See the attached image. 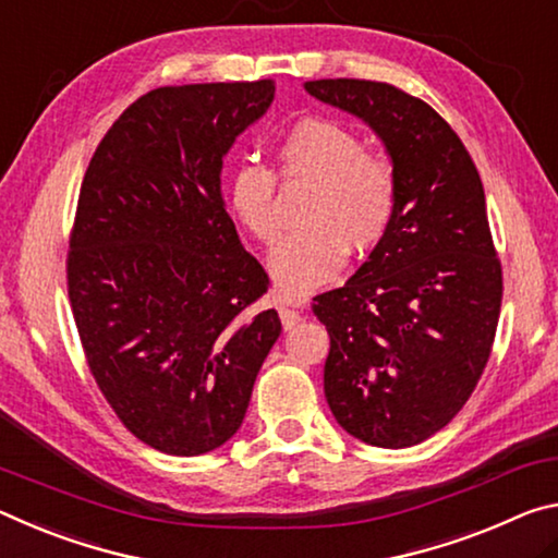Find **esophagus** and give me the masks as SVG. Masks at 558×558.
<instances>
[{
  "mask_svg": "<svg viewBox=\"0 0 558 558\" xmlns=\"http://www.w3.org/2000/svg\"><path fill=\"white\" fill-rule=\"evenodd\" d=\"M279 316H281V324H284L287 331H291L299 322H301V314L296 308H289V306H279Z\"/></svg>",
  "mask_w": 558,
  "mask_h": 558,
  "instance_id": "obj_1",
  "label": "esophagus"
}]
</instances>
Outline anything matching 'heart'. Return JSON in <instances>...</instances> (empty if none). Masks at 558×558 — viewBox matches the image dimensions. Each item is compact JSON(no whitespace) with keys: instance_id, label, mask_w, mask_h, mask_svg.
Masks as SVG:
<instances>
[{"instance_id":"heart-1","label":"heart","mask_w":558,"mask_h":558,"mask_svg":"<svg viewBox=\"0 0 558 558\" xmlns=\"http://www.w3.org/2000/svg\"><path fill=\"white\" fill-rule=\"evenodd\" d=\"M279 175L312 182L299 225L269 257L279 294L301 299L339 277L345 252L368 254L386 240L398 209V178L383 155L365 150L349 125L328 118H306L277 148ZM227 207L259 244L279 236L277 178L246 162L227 182Z\"/></svg>"}]
</instances>
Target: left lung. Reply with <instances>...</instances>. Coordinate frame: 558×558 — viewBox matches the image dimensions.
<instances>
[{"label": "left lung", "instance_id": "obj_1", "mask_svg": "<svg viewBox=\"0 0 558 558\" xmlns=\"http://www.w3.org/2000/svg\"><path fill=\"white\" fill-rule=\"evenodd\" d=\"M386 145L398 178L390 230L341 289L314 299L331 336L328 408L361 442L427 440L468 403L501 306L485 187L458 133L425 100L359 78L306 81Z\"/></svg>", "mask_w": 558, "mask_h": 558}]
</instances>
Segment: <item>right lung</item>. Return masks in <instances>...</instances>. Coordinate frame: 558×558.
<instances>
[{"label":"right lung","instance_id":"obj_1","mask_svg":"<svg viewBox=\"0 0 558 558\" xmlns=\"http://www.w3.org/2000/svg\"><path fill=\"white\" fill-rule=\"evenodd\" d=\"M274 100L252 84L166 86L98 143L81 185L69 299L88 368L138 440L195 458L240 430L281 322L222 199V160Z\"/></svg>","mask_w":558,"mask_h":558}]
</instances>
